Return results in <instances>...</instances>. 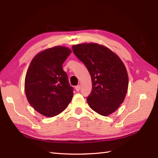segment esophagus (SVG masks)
Here are the masks:
<instances>
[{"label": "esophagus", "mask_w": 158, "mask_h": 158, "mask_svg": "<svg viewBox=\"0 0 158 158\" xmlns=\"http://www.w3.org/2000/svg\"><path fill=\"white\" fill-rule=\"evenodd\" d=\"M75 90H76L77 92H79V90H80V85H77L75 87Z\"/></svg>", "instance_id": "esophagus-1"}]
</instances>
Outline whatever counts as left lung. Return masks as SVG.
Masks as SVG:
<instances>
[{
  "label": "left lung",
  "instance_id": "left-lung-1",
  "mask_svg": "<svg viewBox=\"0 0 158 158\" xmlns=\"http://www.w3.org/2000/svg\"><path fill=\"white\" fill-rule=\"evenodd\" d=\"M75 55L90 74L92 89L87 102L93 110L109 116L119 108L128 88V75L116 53L98 43H81L72 47Z\"/></svg>",
  "mask_w": 158,
  "mask_h": 158
}]
</instances>
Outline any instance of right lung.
<instances>
[{"label": "right lung", "mask_w": 158, "mask_h": 158, "mask_svg": "<svg viewBox=\"0 0 158 158\" xmlns=\"http://www.w3.org/2000/svg\"><path fill=\"white\" fill-rule=\"evenodd\" d=\"M70 53L64 46L46 49L33 58L26 72V98L35 110L45 117L59 115L73 98V89L62 69Z\"/></svg>", "instance_id": "add662e5"}]
</instances>
